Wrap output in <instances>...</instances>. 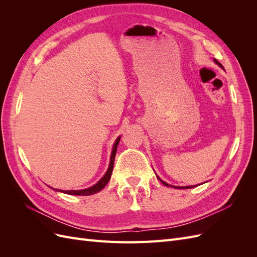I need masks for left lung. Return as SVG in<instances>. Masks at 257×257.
Masks as SVG:
<instances>
[{
    "label": "left lung",
    "mask_w": 257,
    "mask_h": 257,
    "mask_svg": "<svg viewBox=\"0 0 257 257\" xmlns=\"http://www.w3.org/2000/svg\"><path fill=\"white\" fill-rule=\"evenodd\" d=\"M214 62H215V63H216L217 65H219V66H220L221 68H223V69H224L223 65H222V64L220 63V62H219V61H217V60H215V59H214ZM157 178L159 179V180H160V181H161V182H162L163 184H164V185H166V186H170V188H175V189H176V188H178V189H191V188H193V186H191V185H190V186H174V185H170V184L166 183L165 181H163V180H162V179H161V178H160V177H159L158 175H157Z\"/></svg>",
    "instance_id": "1"
}]
</instances>
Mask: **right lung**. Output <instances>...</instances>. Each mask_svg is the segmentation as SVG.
<instances>
[{"label":"right lung","mask_w":257,"mask_h":257,"mask_svg":"<svg viewBox=\"0 0 257 257\" xmlns=\"http://www.w3.org/2000/svg\"><path fill=\"white\" fill-rule=\"evenodd\" d=\"M120 138L121 136H119L116 138V141L112 147V151H111V157H110V162H109V167H108L106 174L104 175V177L100 179V180L94 184L93 186H90L88 189H83V190H69V191H62V190H58V189H53L58 192H62V193H65L68 194V195H81V196H88V195H93V194L98 193L99 191H102L106 184L108 183V181L110 180V177L112 174V169H113V163H114V157H115V153H116V148H118L119 142H120Z\"/></svg>","instance_id":"add662e5"}]
</instances>
